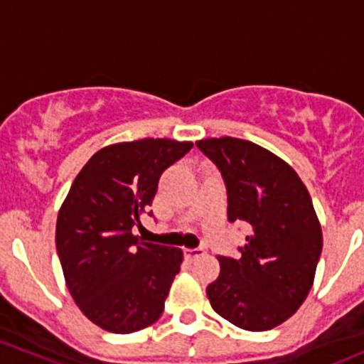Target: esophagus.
Returning a JSON list of instances; mask_svg holds the SVG:
<instances>
[{"mask_svg":"<svg viewBox=\"0 0 364 364\" xmlns=\"http://www.w3.org/2000/svg\"><path fill=\"white\" fill-rule=\"evenodd\" d=\"M183 253H185L186 260H193V259H197V257L204 255V250L203 248H186Z\"/></svg>","mask_w":364,"mask_h":364,"instance_id":"34e87169","label":"esophagus"}]
</instances>
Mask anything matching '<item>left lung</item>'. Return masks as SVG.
<instances>
[{"instance_id":"1","label":"left lung","mask_w":364,"mask_h":364,"mask_svg":"<svg viewBox=\"0 0 364 364\" xmlns=\"http://www.w3.org/2000/svg\"><path fill=\"white\" fill-rule=\"evenodd\" d=\"M196 144L222 172L229 222L250 230L237 259L218 257V278L205 289L209 303L247 331L277 328L306 299L322 252L310 193L287 161L259 144L234 137Z\"/></svg>"}]
</instances>
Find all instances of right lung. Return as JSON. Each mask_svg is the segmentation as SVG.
Instances as JSON below:
<instances>
[{"mask_svg": "<svg viewBox=\"0 0 364 364\" xmlns=\"http://www.w3.org/2000/svg\"><path fill=\"white\" fill-rule=\"evenodd\" d=\"M192 142L141 139L95 153L73 179L56 223V250L77 306L105 331L128 335L160 318L183 252L134 236L165 168ZM153 213L149 211V216Z\"/></svg>", "mask_w": 364, "mask_h": 364, "instance_id": "right-lung-1", "label": "right lung"}]
</instances>
